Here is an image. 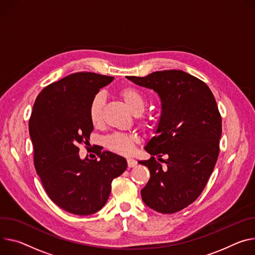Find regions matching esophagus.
I'll return each mask as SVG.
<instances>
[{
  "label": "esophagus",
  "instance_id": "1",
  "mask_svg": "<svg viewBox=\"0 0 255 255\" xmlns=\"http://www.w3.org/2000/svg\"><path fill=\"white\" fill-rule=\"evenodd\" d=\"M127 164H128L129 168H133V167H135L137 165V161L135 159H133V158H128L127 159Z\"/></svg>",
  "mask_w": 255,
  "mask_h": 255
}]
</instances>
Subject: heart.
I'll list each match as a JSON object with an SVG mask.
<instances>
[{"mask_svg": "<svg viewBox=\"0 0 255 255\" xmlns=\"http://www.w3.org/2000/svg\"><path fill=\"white\" fill-rule=\"evenodd\" d=\"M120 96L125 104L134 114H140L145 108V99L141 92L134 87H124L120 90ZM104 96L98 94L91 100L88 109V116L91 124L95 127H100L103 123ZM138 123L143 128L149 127L151 119L147 116H142ZM138 137L135 134L129 133H113L106 138V146L113 152L121 155H130L134 152Z\"/></svg>", "mask_w": 255, "mask_h": 255, "instance_id": "b5f03b06", "label": "heart"}]
</instances>
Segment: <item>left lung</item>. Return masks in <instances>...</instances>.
Returning a JSON list of instances; mask_svg holds the SVG:
<instances>
[{"label": "left lung", "instance_id": "obj_1", "mask_svg": "<svg viewBox=\"0 0 255 255\" xmlns=\"http://www.w3.org/2000/svg\"><path fill=\"white\" fill-rule=\"evenodd\" d=\"M127 78L156 91L163 110L157 134L145 146L152 156L138 161L150 172L142 200L161 214L180 212L201 194L218 160L222 117L216 99L202 80L181 70Z\"/></svg>", "mask_w": 255, "mask_h": 255}]
</instances>
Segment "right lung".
<instances>
[{"instance_id": "obj_1", "label": "right lung", "mask_w": 255, "mask_h": 255, "mask_svg": "<svg viewBox=\"0 0 255 255\" xmlns=\"http://www.w3.org/2000/svg\"><path fill=\"white\" fill-rule=\"evenodd\" d=\"M114 77L78 72L45 86L29 119L33 164L49 197L64 211L95 214L106 204L113 179L127 169L124 157L94 146L100 156L81 159L79 145L89 144L94 130L88 116L91 100Z\"/></svg>"}]
</instances>
